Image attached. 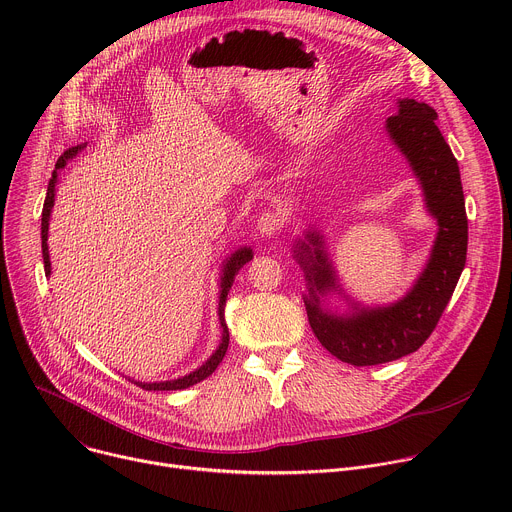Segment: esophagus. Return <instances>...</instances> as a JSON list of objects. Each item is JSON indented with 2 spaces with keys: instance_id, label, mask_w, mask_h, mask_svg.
<instances>
[{
  "instance_id": "esophagus-1",
  "label": "esophagus",
  "mask_w": 512,
  "mask_h": 512,
  "mask_svg": "<svg viewBox=\"0 0 512 512\" xmlns=\"http://www.w3.org/2000/svg\"><path fill=\"white\" fill-rule=\"evenodd\" d=\"M285 225V214L279 208H267L261 212L259 221H257V231L263 237H275L281 233Z\"/></svg>"
}]
</instances>
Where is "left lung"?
<instances>
[{
    "label": "left lung",
    "instance_id": "8db88e82",
    "mask_svg": "<svg viewBox=\"0 0 512 512\" xmlns=\"http://www.w3.org/2000/svg\"><path fill=\"white\" fill-rule=\"evenodd\" d=\"M435 119V109L415 99H401L397 115L387 119L391 137L421 180L427 208L440 223L427 269L399 304L360 310L346 318L324 312L318 296L334 285V273L320 249L322 241L308 235V243L296 251L310 285V326L330 354L354 367H371L415 352L440 322L466 265L468 218L460 168Z\"/></svg>",
    "mask_w": 512,
    "mask_h": 512
}]
</instances>
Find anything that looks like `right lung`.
Instances as JSON below:
<instances>
[{
    "mask_svg": "<svg viewBox=\"0 0 512 512\" xmlns=\"http://www.w3.org/2000/svg\"><path fill=\"white\" fill-rule=\"evenodd\" d=\"M85 145H72V148H68L60 158H58V162H56V166H54V172H52V178H50V182H48V192H46V200H44V208H42V257H44V271L46 273H50V259H48V245H46V241H48V216H50V208H52V204H54V186H56V172L60 170V168H64L66 166V160H70L72 156H75L79 150H83ZM251 249H241V251H237L235 255H231L229 257V261L225 263V271H223V283H221V287H223V291H221V302H218V320H221V328H223V338H221V344H218V348H216V352L202 364V367L198 369V371H194V373H190V375H186V377H182V379H176V381H166V383H137L141 389H145V391H178V389H186V387H192V385H196V383H200V381H204L206 377H210L212 373H214V369L218 367V364H221V360H223V356H225V352H227V348H229V328H227V324H225V304H227V294H229V289H231V285H233V281H235V275L239 273V269L245 265V263H249L251 261Z\"/></svg>",
    "mask_w": 512,
    "mask_h": 512,
    "instance_id": "obj_1",
    "label": "right lung"
}]
</instances>
